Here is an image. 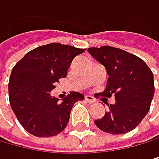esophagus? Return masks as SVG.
<instances>
[{"label":"esophagus","mask_w":159,"mask_h":159,"mask_svg":"<svg viewBox=\"0 0 159 159\" xmlns=\"http://www.w3.org/2000/svg\"><path fill=\"white\" fill-rule=\"evenodd\" d=\"M84 100H85L86 102H89V103H93L95 102V99L93 97H90V95H85Z\"/></svg>","instance_id":"obj_1"}]
</instances>
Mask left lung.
<instances>
[{
	"label": "left lung",
	"instance_id": "8db88e82",
	"mask_svg": "<svg viewBox=\"0 0 159 159\" xmlns=\"http://www.w3.org/2000/svg\"><path fill=\"white\" fill-rule=\"evenodd\" d=\"M89 52L104 66L108 75L100 95L116 98L104 116L94 120L95 125L111 134L134 129L149 111L154 94L152 71L140 57L117 48H89Z\"/></svg>",
	"mask_w": 159,
	"mask_h": 159
}]
</instances>
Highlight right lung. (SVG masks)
<instances>
[{
	"mask_svg": "<svg viewBox=\"0 0 159 159\" xmlns=\"http://www.w3.org/2000/svg\"><path fill=\"white\" fill-rule=\"evenodd\" d=\"M85 48L52 43L30 51L11 70L10 104L19 122L38 137L59 134L70 120V111L84 97L70 92L59 102L51 95L60 79L66 78L75 57Z\"/></svg>",
	"mask_w": 159,
	"mask_h": 159,
	"instance_id": "obj_1",
	"label": "right lung"
}]
</instances>
